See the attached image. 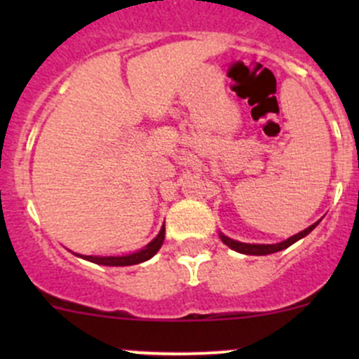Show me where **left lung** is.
Instances as JSON below:
<instances>
[{
	"instance_id": "obj_1",
	"label": "left lung",
	"mask_w": 359,
	"mask_h": 359,
	"mask_svg": "<svg viewBox=\"0 0 359 359\" xmlns=\"http://www.w3.org/2000/svg\"><path fill=\"white\" fill-rule=\"evenodd\" d=\"M320 224V220L318 222H314L313 226H309L307 229L300 231V233L293 234V236L288 238V240L281 241V243H273V245H259V243H241V241H236V240H231L229 236H226V234L219 233L220 240H222L224 245H227L231 250H234V252H240V253H245V255H269V253H276V252H281V250L288 248L290 245L295 243V241L302 240V238H306L307 234L311 233V231L314 229V227Z\"/></svg>"
}]
</instances>
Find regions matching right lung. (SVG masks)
I'll use <instances>...</instances> for the list:
<instances>
[{
  "instance_id": "add662e5",
  "label": "right lung",
  "mask_w": 359,
  "mask_h": 359,
  "mask_svg": "<svg viewBox=\"0 0 359 359\" xmlns=\"http://www.w3.org/2000/svg\"><path fill=\"white\" fill-rule=\"evenodd\" d=\"M163 241H165V224H163L161 229H159L158 236L154 238L153 241H149L146 247L140 248L139 252L126 253V255H118V257L79 255V253H76V255L81 257V259H85V260H90V262H93V264H99V266H135V264L146 262V260H149L151 257L156 255L158 250L161 248Z\"/></svg>"
}]
</instances>
